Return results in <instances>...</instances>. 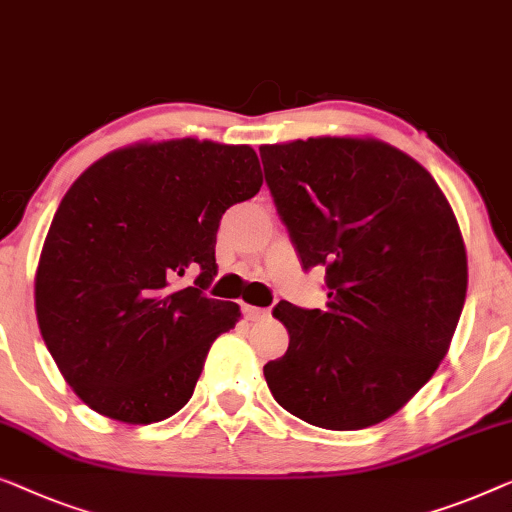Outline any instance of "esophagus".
I'll return each instance as SVG.
<instances>
[{
  "label": "esophagus",
  "instance_id": "34e87169",
  "mask_svg": "<svg viewBox=\"0 0 512 512\" xmlns=\"http://www.w3.org/2000/svg\"><path fill=\"white\" fill-rule=\"evenodd\" d=\"M244 316H247V321H263V318L270 316V311L254 305H244Z\"/></svg>",
  "mask_w": 512,
  "mask_h": 512
}]
</instances>
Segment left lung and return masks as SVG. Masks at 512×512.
I'll use <instances>...</instances> for the list:
<instances>
[{"label":"left lung","mask_w":512,"mask_h":512,"mask_svg":"<svg viewBox=\"0 0 512 512\" xmlns=\"http://www.w3.org/2000/svg\"><path fill=\"white\" fill-rule=\"evenodd\" d=\"M265 182L302 268L325 265V309L281 300L288 348L263 367L309 425L353 432L395 416L453 342L469 268L446 194L379 138L261 145Z\"/></svg>","instance_id":"left-lung-1"}]
</instances>
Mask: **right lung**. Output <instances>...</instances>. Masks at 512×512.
<instances>
[{
    "instance_id": "1",
    "label": "right lung",
    "mask_w": 512,
    "mask_h": 512,
    "mask_svg": "<svg viewBox=\"0 0 512 512\" xmlns=\"http://www.w3.org/2000/svg\"><path fill=\"white\" fill-rule=\"evenodd\" d=\"M263 184L254 147L133 143L85 170L59 203L34 279L43 342L73 392L110 420L152 425L194 395L240 307L203 293L228 207ZM198 271L194 287L176 277Z\"/></svg>"
}]
</instances>
